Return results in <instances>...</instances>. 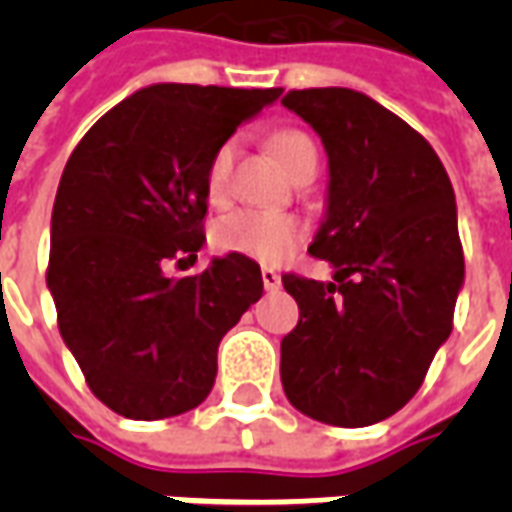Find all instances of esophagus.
Returning a JSON list of instances; mask_svg holds the SVG:
<instances>
[{
    "instance_id": "esophagus-1",
    "label": "esophagus",
    "mask_w": 512,
    "mask_h": 512,
    "mask_svg": "<svg viewBox=\"0 0 512 512\" xmlns=\"http://www.w3.org/2000/svg\"><path fill=\"white\" fill-rule=\"evenodd\" d=\"M260 277H263V288L266 290H277L279 285H282V279H279V274L274 271V268L263 266L260 268Z\"/></svg>"
}]
</instances>
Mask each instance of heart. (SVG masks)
Returning <instances> with one entry per match:
<instances>
[{
	"instance_id": "1",
	"label": "heart",
	"mask_w": 512,
	"mask_h": 512,
	"mask_svg": "<svg viewBox=\"0 0 512 512\" xmlns=\"http://www.w3.org/2000/svg\"><path fill=\"white\" fill-rule=\"evenodd\" d=\"M271 147L277 158L285 164L288 172L299 167L301 161L315 156V145L307 134L301 131H279L271 139ZM235 164V142L227 139L213 150L205 167V191L213 202H222L230 191V175ZM304 235V224L279 211H257V208H238V211L224 213L213 227V244L222 252L252 257L260 263H277L288 257L299 246Z\"/></svg>"
}]
</instances>
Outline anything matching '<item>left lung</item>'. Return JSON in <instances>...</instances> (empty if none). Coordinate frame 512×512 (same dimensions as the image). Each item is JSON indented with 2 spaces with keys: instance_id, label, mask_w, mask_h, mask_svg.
<instances>
[{
  "instance_id": "1",
  "label": "left lung",
  "mask_w": 512,
  "mask_h": 512,
  "mask_svg": "<svg viewBox=\"0 0 512 512\" xmlns=\"http://www.w3.org/2000/svg\"><path fill=\"white\" fill-rule=\"evenodd\" d=\"M329 156L326 213L310 255L329 282L285 274L299 304L279 376L301 414L365 428L392 417L425 381L452 332L463 288L455 191L428 139L348 87L290 90Z\"/></svg>"
}]
</instances>
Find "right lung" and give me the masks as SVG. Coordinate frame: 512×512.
Segmentation results:
<instances>
[{
  "instance_id": "right-lung-1",
  "label": "right lung",
  "mask_w": 512,
  "mask_h": 512,
  "mask_svg": "<svg viewBox=\"0 0 512 512\" xmlns=\"http://www.w3.org/2000/svg\"><path fill=\"white\" fill-rule=\"evenodd\" d=\"M282 87L150 84L95 123L65 164L46 285L93 395L128 419L178 417L216 381L222 337L263 296L252 257H213L194 277L213 150Z\"/></svg>"
}]
</instances>
